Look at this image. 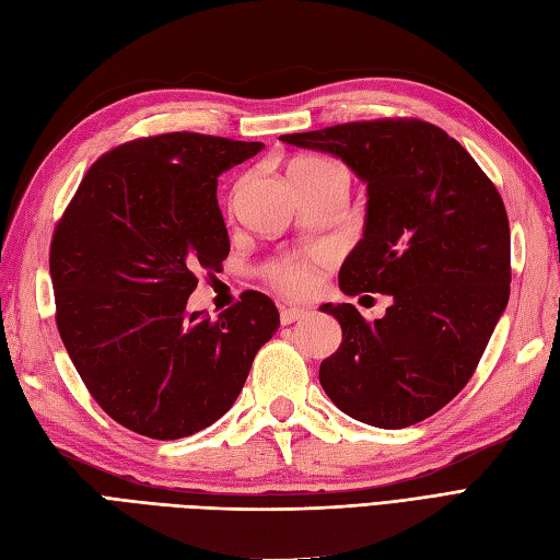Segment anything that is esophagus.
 Here are the masks:
<instances>
[{
  "label": "esophagus",
  "mask_w": 560,
  "mask_h": 560,
  "mask_svg": "<svg viewBox=\"0 0 560 560\" xmlns=\"http://www.w3.org/2000/svg\"><path fill=\"white\" fill-rule=\"evenodd\" d=\"M308 316L306 308H299V306H290V308H282L280 311V323L282 325H292L296 320H304Z\"/></svg>",
  "instance_id": "obj_1"
}]
</instances>
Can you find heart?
I'll use <instances>...</instances> for the list:
<instances>
[{
	"instance_id": "b5f03b06",
	"label": "heart",
	"mask_w": 560,
	"mask_h": 560,
	"mask_svg": "<svg viewBox=\"0 0 560 560\" xmlns=\"http://www.w3.org/2000/svg\"><path fill=\"white\" fill-rule=\"evenodd\" d=\"M323 161H299L292 171H302L318 166ZM266 278L276 284L278 290L288 292L292 296H304L313 290L316 284V272H313V264L308 258H280V261H272L266 268Z\"/></svg>"
}]
</instances>
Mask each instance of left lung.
I'll return each mask as SVG.
<instances>
[{"label":"left lung","instance_id":"obj_1","mask_svg":"<svg viewBox=\"0 0 560 560\" xmlns=\"http://www.w3.org/2000/svg\"><path fill=\"white\" fill-rule=\"evenodd\" d=\"M339 159L365 185L363 235L339 290L389 294L373 325L323 304L342 345L320 363L332 404L365 425L399 430L466 387L509 304L511 230L497 187L454 138L422 120H363L282 135Z\"/></svg>","mask_w":560,"mask_h":560}]
</instances>
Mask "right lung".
<instances>
[{
    "mask_svg": "<svg viewBox=\"0 0 560 560\" xmlns=\"http://www.w3.org/2000/svg\"><path fill=\"white\" fill-rule=\"evenodd\" d=\"M199 132L120 144L80 183L49 252L63 347L122 428L180 440L230 411L280 313L261 292L218 318L187 311L230 252L218 175L261 152Z\"/></svg>",
    "mask_w": 560,
    "mask_h": 560,
    "instance_id": "1",
    "label": "right lung"
}]
</instances>
